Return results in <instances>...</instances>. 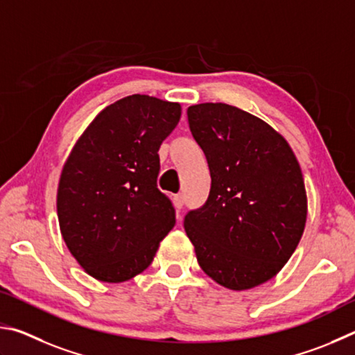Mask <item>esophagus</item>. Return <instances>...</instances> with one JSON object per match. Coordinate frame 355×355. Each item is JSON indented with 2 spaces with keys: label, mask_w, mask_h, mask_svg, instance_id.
<instances>
[{
  "label": "esophagus",
  "mask_w": 355,
  "mask_h": 355,
  "mask_svg": "<svg viewBox=\"0 0 355 355\" xmlns=\"http://www.w3.org/2000/svg\"><path fill=\"white\" fill-rule=\"evenodd\" d=\"M173 204L176 210H181L184 207V196L182 195H174L173 196Z\"/></svg>",
  "instance_id": "obj_1"
}]
</instances>
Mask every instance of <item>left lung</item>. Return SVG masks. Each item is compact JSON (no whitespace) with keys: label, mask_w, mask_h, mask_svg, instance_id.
Returning a JSON list of instances; mask_svg holds the SVG:
<instances>
[{"label":"left lung","mask_w":355,"mask_h":355,"mask_svg":"<svg viewBox=\"0 0 355 355\" xmlns=\"http://www.w3.org/2000/svg\"><path fill=\"white\" fill-rule=\"evenodd\" d=\"M206 154L210 193L185 215L201 270L229 290H250L288 262L307 220L302 171L287 140L268 123L225 103L187 109Z\"/></svg>","instance_id":"1"}]
</instances>
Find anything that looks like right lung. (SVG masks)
Segmentation results:
<instances>
[{
  "label": "right lung",
  "instance_id": "right-lung-1",
  "mask_svg": "<svg viewBox=\"0 0 355 355\" xmlns=\"http://www.w3.org/2000/svg\"><path fill=\"white\" fill-rule=\"evenodd\" d=\"M181 104L130 95L95 116L73 146L58 187L68 251L87 275L118 284L151 265L176 215L157 189L159 148Z\"/></svg>",
  "mask_w": 355,
  "mask_h": 355
}]
</instances>
